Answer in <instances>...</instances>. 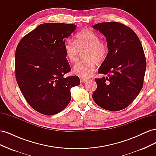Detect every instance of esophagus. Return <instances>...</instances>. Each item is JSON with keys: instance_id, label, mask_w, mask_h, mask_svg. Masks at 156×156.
I'll use <instances>...</instances> for the list:
<instances>
[{"instance_id": "34e87169", "label": "esophagus", "mask_w": 156, "mask_h": 156, "mask_svg": "<svg viewBox=\"0 0 156 156\" xmlns=\"http://www.w3.org/2000/svg\"><path fill=\"white\" fill-rule=\"evenodd\" d=\"M87 80L86 79H83V78H81L80 79V81H81V83H84L85 82H87Z\"/></svg>"}]
</instances>
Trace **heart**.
<instances>
[{
    "instance_id": "b5f03b06",
    "label": "heart",
    "mask_w": 156,
    "mask_h": 156,
    "mask_svg": "<svg viewBox=\"0 0 156 156\" xmlns=\"http://www.w3.org/2000/svg\"><path fill=\"white\" fill-rule=\"evenodd\" d=\"M64 50L69 62L75 63L82 53L84 60L74 66L73 73L83 78L89 77L96 69L97 64L105 60L108 53V47L105 41L100 40L96 33L86 29L79 32L75 41L68 40L65 41Z\"/></svg>"
}]
</instances>
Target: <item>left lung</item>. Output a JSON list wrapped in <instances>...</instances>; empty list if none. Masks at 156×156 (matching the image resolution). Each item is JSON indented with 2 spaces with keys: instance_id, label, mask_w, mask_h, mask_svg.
Wrapping results in <instances>:
<instances>
[{
  "instance_id": "1",
  "label": "left lung",
  "mask_w": 156,
  "mask_h": 156,
  "mask_svg": "<svg viewBox=\"0 0 156 156\" xmlns=\"http://www.w3.org/2000/svg\"><path fill=\"white\" fill-rule=\"evenodd\" d=\"M106 37L108 53L98 73L108 77L96 78L92 98L104 109H124L138 96L143 86L146 61L142 44L135 32L118 22L94 25Z\"/></svg>"
}]
</instances>
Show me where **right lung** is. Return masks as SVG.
Returning <instances> with one entry per match:
<instances>
[{"label":"right lung","instance_id":"1","mask_svg":"<svg viewBox=\"0 0 156 156\" xmlns=\"http://www.w3.org/2000/svg\"><path fill=\"white\" fill-rule=\"evenodd\" d=\"M76 25L49 23L25 35L16 50V77L27 103L38 112L53 115L71 100L70 90L80 84L77 76L64 77L71 68L66 59L65 38Z\"/></svg>","mask_w":156,"mask_h":156}]
</instances>
